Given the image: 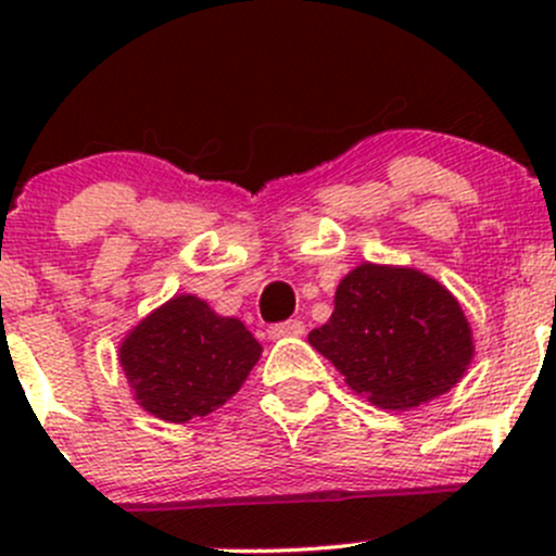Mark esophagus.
Here are the masks:
<instances>
[{"label": "esophagus", "instance_id": "34e87169", "mask_svg": "<svg viewBox=\"0 0 556 556\" xmlns=\"http://www.w3.org/2000/svg\"><path fill=\"white\" fill-rule=\"evenodd\" d=\"M306 325L301 319H288V323L268 325V339H288V336H301Z\"/></svg>", "mask_w": 556, "mask_h": 556}]
</instances>
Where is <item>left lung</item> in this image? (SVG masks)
<instances>
[{
  "label": "left lung",
  "instance_id": "obj_1",
  "mask_svg": "<svg viewBox=\"0 0 556 556\" xmlns=\"http://www.w3.org/2000/svg\"><path fill=\"white\" fill-rule=\"evenodd\" d=\"M344 382L387 412L450 392L473 357L457 299L414 268L361 263L336 288L333 314L309 333Z\"/></svg>",
  "mask_w": 556,
  "mask_h": 556
}]
</instances>
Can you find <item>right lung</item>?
<instances>
[{
	"label": "right lung",
	"mask_w": 556,
	"mask_h": 556,
	"mask_svg": "<svg viewBox=\"0 0 556 556\" xmlns=\"http://www.w3.org/2000/svg\"><path fill=\"white\" fill-rule=\"evenodd\" d=\"M117 357L134 401L182 425L237 395L261 344L242 319L220 317L195 295H174L123 339Z\"/></svg>",
	"instance_id": "add662e5"
}]
</instances>
